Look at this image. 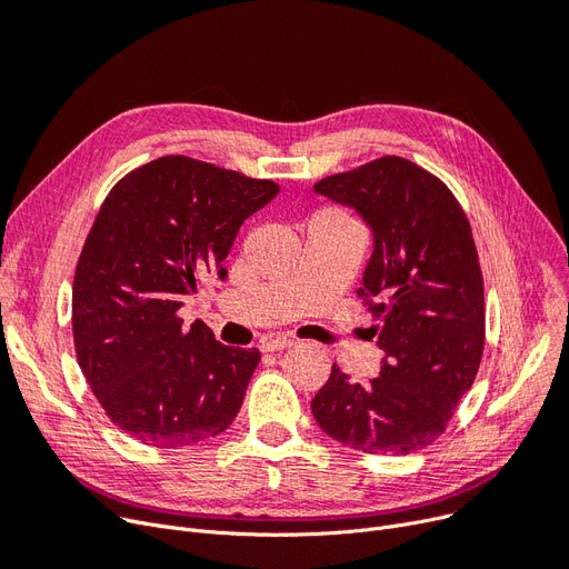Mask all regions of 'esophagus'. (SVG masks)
Masks as SVG:
<instances>
[{
    "mask_svg": "<svg viewBox=\"0 0 569 569\" xmlns=\"http://www.w3.org/2000/svg\"><path fill=\"white\" fill-rule=\"evenodd\" d=\"M293 345H296V340L284 338V336H270V338L261 340L263 351H280V349H287V347H293Z\"/></svg>",
    "mask_w": 569,
    "mask_h": 569,
    "instance_id": "obj_1",
    "label": "esophagus"
}]
</instances>
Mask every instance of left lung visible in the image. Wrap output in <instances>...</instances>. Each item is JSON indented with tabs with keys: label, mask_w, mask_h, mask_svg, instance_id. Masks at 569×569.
I'll return each mask as SVG.
<instances>
[{
	"label": "left lung",
	"mask_w": 569,
	"mask_h": 569,
	"mask_svg": "<svg viewBox=\"0 0 569 569\" xmlns=\"http://www.w3.org/2000/svg\"><path fill=\"white\" fill-rule=\"evenodd\" d=\"M315 192L355 208L372 233L357 296L375 312L385 359L366 387L333 366L312 415L359 451H419L442 436L481 361L483 282L470 222L442 180L402 157L323 178Z\"/></svg>",
	"instance_id": "left-lung-1"
}]
</instances>
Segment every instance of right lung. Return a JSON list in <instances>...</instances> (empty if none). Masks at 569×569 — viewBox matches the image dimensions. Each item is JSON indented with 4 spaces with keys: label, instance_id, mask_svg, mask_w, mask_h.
<instances>
[{
    "label": "right lung",
    "instance_id": "obj_1",
    "mask_svg": "<svg viewBox=\"0 0 569 569\" xmlns=\"http://www.w3.org/2000/svg\"><path fill=\"white\" fill-rule=\"evenodd\" d=\"M280 187L182 154L127 173L99 208L80 252L71 323L78 366L129 438L176 449L236 419L259 349L227 347L178 310L197 282L227 278L236 233Z\"/></svg>",
    "mask_w": 569,
    "mask_h": 569
}]
</instances>
